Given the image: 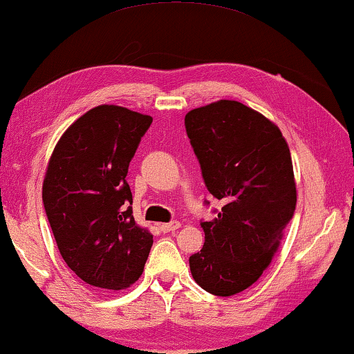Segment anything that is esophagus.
Segmentation results:
<instances>
[{"label": "esophagus", "mask_w": 354, "mask_h": 354, "mask_svg": "<svg viewBox=\"0 0 354 354\" xmlns=\"http://www.w3.org/2000/svg\"><path fill=\"white\" fill-rule=\"evenodd\" d=\"M178 227H180V222L174 221V222H167V224H161V230L164 234H169V232H176Z\"/></svg>", "instance_id": "obj_1"}]
</instances>
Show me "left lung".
<instances>
[{"mask_svg":"<svg viewBox=\"0 0 354 354\" xmlns=\"http://www.w3.org/2000/svg\"><path fill=\"white\" fill-rule=\"evenodd\" d=\"M185 129L206 188L224 201L214 219L201 221L205 245L190 270L203 290L232 297L263 275L293 217L290 148L277 125L239 101L192 109Z\"/></svg>","mask_w":354,"mask_h":354,"instance_id":"left-lung-1","label":"left lung"}]
</instances>
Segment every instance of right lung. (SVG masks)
Segmentation results:
<instances>
[{
	"label": "right lung",
	"instance_id": "obj_1",
	"mask_svg": "<svg viewBox=\"0 0 354 354\" xmlns=\"http://www.w3.org/2000/svg\"><path fill=\"white\" fill-rule=\"evenodd\" d=\"M151 122L127 108L96 106L66 130L48 162V222L62 259L91 287H130L153 246V235L133 219L125 180Z\"/></svg>",
	"mask_w": 354,
	"mask_h": 354
}]
</instances>
